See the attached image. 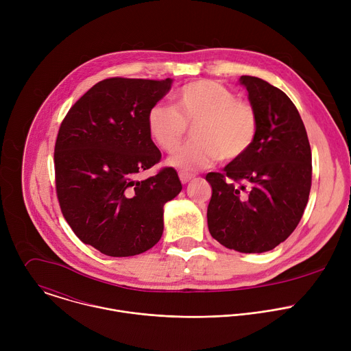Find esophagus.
<instances>
[{
  "mask_svg": "<svg viewBox=\"0 0 351 351\" xmlns=\"http://www.w3.org/2000/svg\"><path fill=\"white\" fill-rule=\"evenodd\" d=\"M193 175H190V173H186V172H179V179H180V182L183 183V184H187L190 180H193Z\"/></svg>",
  "mask_w": 351,
  "mask_h": 351,
  "instance_id": "1",
  "label": "esophagus"
}]
</instances>
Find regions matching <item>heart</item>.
<instances>
[{"label":"heart","mask_w":351,"mask_h":351,"mask_svg":"<svg viewBox=\"0 0 351 351\" xmlns=\"http://www.w3.org/2000/svg\"><path fill=\"white\" fill-rule=\"evenodd\" d=\"M148 133L168 154L178 152L193 128L189 145L169 160L178 169L193 172L211 167L219 158L234 161L253 145L258 117L253 106L236 98L215 80H194L175 94V108L156 104L147 115Z\"/></svg>","instance_id":"1"}]
</instances>
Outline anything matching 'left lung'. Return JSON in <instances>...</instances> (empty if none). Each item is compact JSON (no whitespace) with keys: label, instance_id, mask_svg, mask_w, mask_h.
Listing matches in <instances>:
<instances>
[{"label":"left lung","instance_id":"left-lung-1","mask_svg":"<svg viewBox=\"0 0 351 351\" xmlns=\"http://www.w3.org/2000/svg\"><path fill=\"white\" fill-rule=\"evenodd\" d=\"M258 117L253 145L223 172H210L211 236L239 253H265L302 219L311 189V147L291 99L268 82L241 76Z\"/></svg>","mask_w":351,"mask_h":351}]
</instances>
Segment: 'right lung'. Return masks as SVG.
<instances>
[{"label":"right lung","instance_id":"obj_1","mask_svg":"<svg viewBox=\"0 0 351 351\" xmlns=\"http://www.w3.org/2000/svg\"><path fill=\"white\" fill-rule=\"evenodd\" d=\"M172 82L101 80L61 123L54 153L61 211L75 234L106 256L130 257L156 245L164 206L182 190L173 168L137 179L161 160L147 115Z\"/></svg>","mask_w":351,"mask_h":351}]
</instances>
